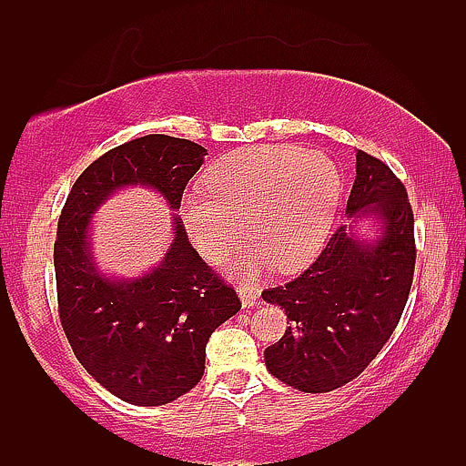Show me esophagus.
Wrapping results in <instances>:
<instances>
[{"mask_svg": "<svg viewBox=\"0 0 466 466\" xmlns=\"http://www.w3.org/2000/svg\"><path fill=\"white\" fill-rule=\"evenodd\" d=\"M238 296H240V302H243L245 309H249L253 305H258V298H259V291L253 288V285H247V283H240L238 285Z\"/></svg>", "mask_w": 466, "mask_h": 466, "instance_id": "obj_1", "label": "esophagus"}]
</instances>
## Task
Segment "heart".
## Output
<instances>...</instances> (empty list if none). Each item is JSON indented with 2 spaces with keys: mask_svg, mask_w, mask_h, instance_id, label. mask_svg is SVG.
<instances>
[{
  "mask_svg": "<svg viewBox=\"0 0 466 466\" xmlns=\"http://www.w3.org/2000/svg\"><path fill=\"white\" fill-rule=\"evenodd\" d=\"M207 191H189L181 219L208 262H223L247 238L256 251L240 259L253 272L259 259L291 272L311 262L330 232L340 175L321 151L294 145L243 148L208 170Z\"/></svg>",
  "mask_w": 466,
  "mask_h": 466,
  "instance_id": "obj_1",
  "label": "heart"
}]
</instances>
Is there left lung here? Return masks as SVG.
<instances>
[{
  "label": "left lung",
  "instance_id": "obj_1",
  "mask_svg": "<svg viewBox=\"0 0 466 466\" xmlns=\"http://www.w3.org/2000/svg\"><path fill=\"white\" fill-rule=\"evenodd\" d=\"M347 213L380 217V240L360 243L340 226L302 275L262 291L289 319L283 337L266 347V367L300 392H330L356 380L392 337L411 291L418 249L407 189L364 151L356 153Z\"/></svg>",
  "mask_w": 466,
  "mask_h": 466
}]
</instances>
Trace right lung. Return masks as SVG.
<instances>
[{
	"label": "right lung",
	"mask_w": 466,
	"mask_h": 466,
	"mask_svg": "<svg viewBox=\"0 0 466 466\" xmlns=\"http://www.w3.org/2000/svg\"><path fill=\"white\" fill-rule=\"evenodd\" d=\"M207 148L148 134L97 157L72 185L55 240L59 321L86 373L116 399L157 407L204 375L207 343L240 311V298L189 245L177 221L164 262L134 281H110L91 262L89 219L123 185H148L178 208Z\"/></svg>",
	"instance_id": "right-lung-1"
}]
</instances>
